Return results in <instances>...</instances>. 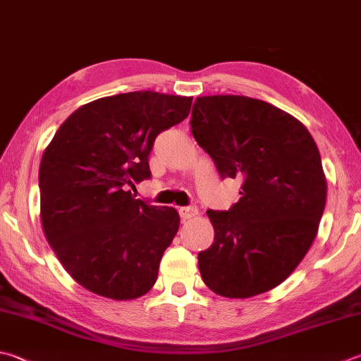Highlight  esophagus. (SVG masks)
I'll return each mask as SVG.
<instances>
[{
    "label": "esophagus",
    "instance_id": "34e87169",
    "mask_svg": "<svg viewBox=\"0 0 361 361\" xmlns=\"http://www.w3.org/2000/svg\"><path fill=\"white\" fill-rule=\"evenodd\" d=\"M179 214L182 216V220H190V219H193V216L198 215V207H196V206L180 207L179 209Z\"/></svg>",
    "mask_w": 361,
    "mask_h": 361
}]
</instances>
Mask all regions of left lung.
I'll return each mask as SVG.
<instances>
[{"instance_id": "obj_1", "label": "left lung", "mask_w": 361, "mask_h": 361, "mask_svg": "<svg viewBox=\"0 0 361 361\" xmlns=\"http://www.w3.org/2000/svg\"><path fill=\"white\" fill-rule=\"evenodd\" d=\"M190 124L221 179L243 180L233 207L207 210L215 237L198 255L202 281L228 298L276 288L308 253L324 214L316 141L289 113L245 96L196 97Z\"/></svg>"}]
</instances>
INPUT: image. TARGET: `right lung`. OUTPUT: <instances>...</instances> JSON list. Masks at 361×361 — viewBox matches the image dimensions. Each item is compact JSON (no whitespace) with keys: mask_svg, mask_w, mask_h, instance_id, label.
Segmentation results:
<instances>
[{"mask_svg":"<svg viewBox=\"0 0 361 361\" xmlns=\"http://www.w3.org/2000/svg\"><path fill=\"white\" fill-rule=\"evenodd\" d=\"M192 100L154 91L92 100L75 110L45 147L40 220L80 286L133 300L157 281L179 214L135 200L127 188L151 178L147 160L155 138L188 116Z\"/></svg>","mask_w":361,"mask_h":361,"instance_id":"obj_1","label":"right lung"}]
</instances>
